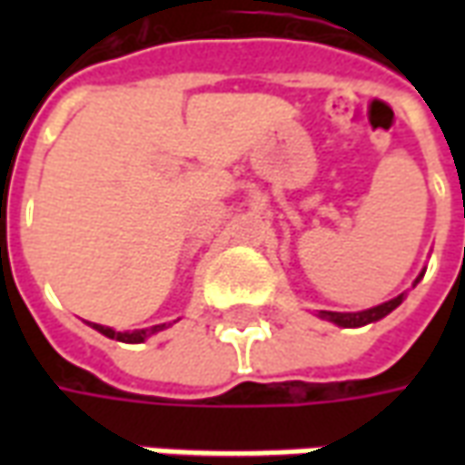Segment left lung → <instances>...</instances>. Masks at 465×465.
Masks as SVG:
<instances>
[{
    "label": "left lung",
    "mask_w": 465,
    "mask_h": 465,
    "mask_svg": "<svg viewBox=\"0 0 465 465\" xmlns=\"http://www.w3.org/2000/svg\"><path fill=\"white\" fill-rule=\"evenodd\" d=\"M423 276V273H420ZM419 276V279H420ZM416 279V283H419ZM403 302V293L396 296V299H391V302L381 303V306H373V309H366V312H356V313H339V312H322V319H329V322L339 323V326H346V329H353V326H366L371 322H379L383 319L386 313H391L399 303Z\"/></svg>",
    "instance_id": "8db88e82"
}]
</instances>
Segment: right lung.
Listing matches in <instances>:
<instances>
[{"mask_svg":"<svg viewBox=\"0 0 465 465\" xmlns=\"http://www.w3.org/2000/svg\"><path fill=\"white\" fill-rule=\"evenodd\" d=\"M89 326L96 329L99 333L109 336V339H116V341H124V343H142L143 339H149L152 333L166 329V323H159V326H152V329H139V331H114V329H109V326H99V323H89Z\"/></svg>","mask_w":465,"mask_h":465,"instance_id":"1","label":"right lung"}]
</instances>
